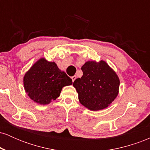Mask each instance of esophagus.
Masks as SVG:
<instances>
[{
  "mask_svg": "<svg viewBox=\"0 0 150 150\" xmlns=\"http://www.w3.org/2000/svg\"><path fill=\"white\" fill-rule=\"evenodd\" d=\"M71 79H72V80H73V82H74V81L75 80V79H76V76H75V75H74V76L71 77Z\"/></svg>",
  "mask_w": 150,
  "mask_h": 150,
  "instance_id": "34e87169",
  "label": "esophagus"
}]
</instances>
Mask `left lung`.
<instances>
[{"mask_svg": "<svg viewBox=\"0 0 150 150\" xmlns=\"http://www.w3.org/2000/svg\"><path fill=\"white\" fill-rule=\"evenodd\" d=\"M83 75L74 81L80 102L91 111L108 107L116 99L120 80L112 68L104 61H87L82 66Z\"/></svg>", "mask_w": 150, "mask_h": 150, "instance_id": "1", "label": "left lung"}]
</instances>
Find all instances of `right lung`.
<instances>
[{"label": "right lung", "mask_w": 150, "mask_h": 150, "mask_svg": "<svg viewBox=\"0 0 150 150\" xmlns=\"http://www.w3.org/2000/svg\"><path fill=\"white\" fill-rule=\"evenodd\" d=\"M24 87L29 97L39 104H49L60 96L62 88L73 84L54 62L40 58L25 73Z\"/></svg>", "instance_id": "right-lung-1"}]
</instances>
